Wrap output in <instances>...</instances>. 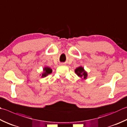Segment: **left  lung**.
Here are the masks:
<instances>
[{
	"label": "left lung",
	"instance_id": "8db88e82",
	"mask_svg": "<svg viewBox=\"0 0 127 127\" xmlns=\"http://www.w3.org/2000/svg\"><path fill=\"white\" fill-rule=\"evenodd\" d=\"M75 72L79 77H80L81 78H84V79H86V77L88 76V74L84 70L83 67L81 66H79L78 68H77L75 70Z\"/></svg>",
	"mask_w": 127,
	"mask_h": 127
}]
</instances>
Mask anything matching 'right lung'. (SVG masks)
<instances>
[{
  "label": "right lung",
  "instance_id": "obj_1",
  "mask_svg": "<svg viewBox=\"0 0 127 127\" xmlns=\"http://www.w3.org/2000/svg\"><path fill=\"white\" fill-rule=\"evenodd\" d=\"M44 73L42 74V77H45L47 75H48V74H51L52 72V70L49 67H45L43 69Z\"/></svg>",
  "mask_w": 127,
  "mask_h": 127
}]
</instances>
